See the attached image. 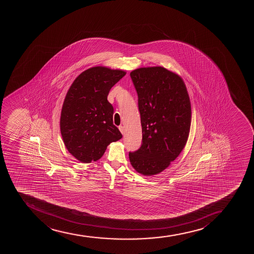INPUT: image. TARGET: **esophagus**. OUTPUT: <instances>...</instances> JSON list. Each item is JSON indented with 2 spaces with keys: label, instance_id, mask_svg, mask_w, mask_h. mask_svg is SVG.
<instances>
[{
  "label": "esophagus",
  "instance_id": "34e87169",
  "mask_svg": "<svg viewBox=\"0 0 254 254\" xmlns=\"http://www.w3.org/2000/svg\"><path fill=\"white\" fill-rule=\"evenodd\" d=\"M119 129H120V132H121V133H122L123 134H125V127H124V126H119Z\"/></svg>",
  "mask_w": 254,
  "mask_h": 254
}]
</instances>
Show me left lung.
Segmentation results:
<instances>
[{"instance_id":"obj_1","label":"left lung","mask_w":254,"mask_h":254,"mask_svg":"<svg viewBox=\"0 0 254 254\" xmlns=\"http://www.w3.org/2000/svg\"><path fill=\"white\" fill-rule=\"evenodd\" d=\"M130 78L138 96L142 143L128 158L138 173L157 175L186 146L191 117L189 95L181 77L164 67H140Z\"/></svg>"}]
</instances>
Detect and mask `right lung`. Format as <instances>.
Instances as JSON below:
<instances>
[{
	"instance_id": "1",
	"label": "right lung",
	"mask_w": 254,
	"mask_h": 254,
	"mask_svg": "<svg viewBox=\"0 0 254 254\" xmlns=\"http://www.w3.org/2000/svg\"><path fill=\"white\" fill-rule=\"evenodd\" d=\"M126 72L94 67L80 73L67 91L60 128L67 151L81 163L102 158L107 146L122 138L113 123L114 107L108 93Z\"/></svg>"
}]
</instances>
